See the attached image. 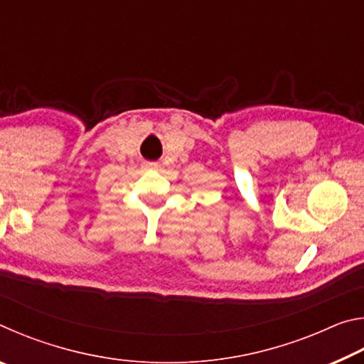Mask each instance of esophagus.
Listing matches in <instances>:
<instances>
[{
  "mask_svg": "<svg viewBox=\"0 0 364 364\" xmlns=\"http://www.w3.org/2000/svg\"><path fill=\"white\" fill-rule=\"evenodd\" d=\"M146 167H147V168H157V164L149 162V164H146Z\"/></svg>",
  "mask_w": 364,
  "mask_h": 364,
  "instance_id": "obj_1",
  "label": "esophagus"
}]
</instances>
